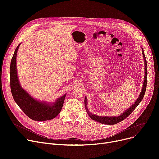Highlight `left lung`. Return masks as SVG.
<instances>
[{
    "label": "left lung",
    "instance_id": "1",
    "mask_svg": "<svg viewBox=\"0 0 159 159\" xmlns=\"http://www.w3.org/2000/svg\"><path fill=\"white\" fill-rule=\"evenodd\" d=\"M142 52H143V57H144V64H145V76H144V83H143V89L141 91V93L139 95V97L136 100V101L135 102L134 104H133L129 109L126 111H125L121 115L117 116H97L93 114H91V113L89 112V111L87 110V100L86 98H85V107L86 108V111L90 116V118L91 119H93L94 120H96L100 123H102L103 124H109V125H112V124H117L123 120H124L128 116L135 110V108L137 107V106L140 104V102L142 101V100L143 99V97L144 96L145 92H146V86H147V75H148V71H147V62H146V58L144 55V52L143 49H142Z\"/></svg>",
    "mask_w": 159,
    "mask_h": 159
}]
</instances>
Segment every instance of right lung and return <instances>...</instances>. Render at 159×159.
Here are the masks:
<instances>
[{"label":"right lung","instance_id":"obj_1","mask_svg":"<svg viewBox=\"0 0 159 159\" xmlns=\"http://www.w3.org/2000/svg\"><path fill=\"white\" fill-rule=\"evenodd\" d=\"M20 44L16 47L10 64V88L15 102L29 118L33 120L44 121L54 119L62 110L66 94L52 105L39 102L32 98L20 86L16 71V53Z\"/></svg>","mask_w":159,"mask_h":159}]
</instances>
